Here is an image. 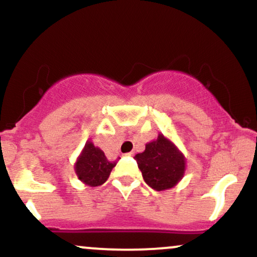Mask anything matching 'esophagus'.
I'll return each mask as SVG.
<instances>
[{
  "mask_svg": "<svg viewBox=\"0 0 257 257\" xmlns=\"http://www.w3.org/2000/svg\"><path fill=\"white\" fill-rule=\"evenodd\" d=\"M125 156H128V157H133V156H134V152H129V153H126Z\"/></svg>",
  "mask_w": 257,
  "mask_h": 257,
  "instance_id": "esophagus-1",
  "label": "esophagus"
}]
</instances>
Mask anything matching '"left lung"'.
<instances>
[{"instance_id":"1","label":"left lung","mask_w":257,"mask_h":257,"mask_svg":"<svg viewBox=\"0 0 257 257\" xmlns=\"http://www.w3.org/2000/svg\"><path fill=\"white\" fill-rule=\"evenodd\" d=\"M134 158L145 182L157 191L174 188L184 176L185 157L163 134Z\"/></svg>"}]
</instances>
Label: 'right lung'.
<instances>
[{
	"label": "right lung",
	"mask_w": 257,
	"mask_h": 257,
	"mask_svg": "<svg viewBox=\"0 0 257 257\" xmlns=\"http://www.w3.org/2000/svg\"><path fill=\"white\" fill-rule=\"evenodd\" d=\"M115 166L116 160H107L100 148L95 147L91 141H87L74 169L82 183L89 187H98L106 182Z\"/></svg>",
	"instance_id": "right-lung-1"
}]
</instances>
